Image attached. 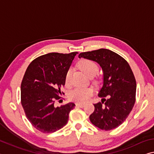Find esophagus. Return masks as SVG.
<instances>
[{"label": "esophagus", "mask_w": 154, "mask_h": 154, "mask_svg": "<svg viewBox=\"0 0 154 154\" xmlns=\"http://www.w3.org/2000/svg\"><path fill=\"white\" fill-rule=\"evenodd\" d=\"M77 107H79V108H83L84 106V103H77L76 104Z\"/></svg>", "instance_id": "esophagus-1"}]
</instances>
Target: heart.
Listing matches in <instances>:
<instances>
[{"mask_svg": "<svg viewBox=\"0 0 154 154\" xmlns=\"http://www.w3.org/2000/svg\"><path fill=\"white\" fill-rule=\"evenodd\" d=\"M79 67L86 74L90 77L94 76L99 71V67L94 61L90 60H82L79 63ZM72 69L69 68L66 73L65 83L66 86L71 84ZM94 93V90L92 88L77 87L71 90L68 94V98L72 101L84 103L87 101Z\"/></svg>", "mask_w": 154, "mask_h": 154, "instance_id": "1", "label": "heart"}]
</instances>
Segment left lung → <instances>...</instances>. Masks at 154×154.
Segmentation results:
<instances>
[{
    "instance_id": "1",
    "label": "left lung",
    "mask_w": 154,
    "mask_h": 154,
    "mask_svg": "<svg viewBox=\"0 0 154 154\" xmlns=\"http://www.w3.org/2000/svg\"><path fill=\"white\" fill-rule=\"evenodd\" d=\"M79 57L97 62L103 71V84L99 93L103 99L94 104L90 122L106 131L118 128L128 118L136 101V82L130 65L121 55L106 48L81 53Z\"/></svg>"
}]
</instances>
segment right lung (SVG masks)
Returning a JSON list of instances; mask_svg holds the SVG:
<instances>
[{
	"label": "right lung",
	"instance_id": "1",
	"mask_svg": "<svg viewBox=\"0 0 154 154\" xmlns=\"http://www.w3.org/2000/svg\"><path fill=\"white\" fill-rule=\"evenodd\" d=\"M77 53H48L35 58L26 68L21 83V104L31 125L41 132L53 133L62 128L75 106L68 103L56 108L54 103L64 94L60 88Z\"/></svg>",
	"mask_w": 154,
	"mask_h": 154
}]
</instances>
